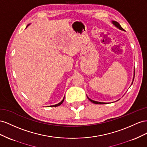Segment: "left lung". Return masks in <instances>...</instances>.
<instances>
[{
    "mask_svg": "<svg viewBox=\"0 0 147 147\" xmlns=\"http://www.w3.org/2000/svg\"><path fill=\"white\" fill-rule=\"evenodd\" d=\"M111 23H113V24L114 25V26H115V27H116L117 28H118L119 29H120V30H121V31H124V29L121 26V25L118 23V22H115V21H112L111 22ZM134 76H135V71H134V78H133V80H132V82H133V81H134ZM87 98L89 99L90 101L91 102H92V103H95V104H105V103H104V102H97V101H94V100H92V99H90V98H89V97H88V96L87 95Z\"/></svg>",
    "mask_w": 147,
    "mask_h": 147,
    "instance_id": "obj_1",
    "label": "left lung"
}]
</instances>
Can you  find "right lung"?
Instances as JSON below:
<instances>
[{
	"label": "right lung",
	"mask_w": 147,
	"mask_h": 147,
	"mask_svg": "<svg viewBox=\"0 0 147 147\" xmlns=\"http://www.w3.org/2000/svg\"><path fill=\"white\" fill-rule=\"evenodd\" d=\"M30 24H28L27 25V26H26V28H27V27L29 26V25ZM64 99H65V97L63 98V100H61V101L60 102V103H58V104H56V105H51V106H49V107H58V106H60V105H61L62 104V103L63 102V101H64Z\"/></svg>",
	"instance_id": "1"
}]
</instances>
